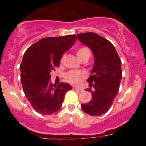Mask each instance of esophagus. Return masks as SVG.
Returning a JSON list of instances; mask_svg holds the SVG:
<instances>
[{
  "instance_id": "esophagus-1",
  "label": "esophagus",
  "mask_w": 146,
  "mask_h": 146,
  "mask_svg": "<svg viewBox=\"0 0 146 146\" xmlns=\"http://www.w3.org/2000/svg\"><path fill=\"white\" fill-rule=\"evenodd\" d=\"M73 88L74 90H78V91H79V92H82V88H78V87H76V86H73Z\"/></svg>"
}]
</instances>
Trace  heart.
<instances>
[{
	"label": "heart",
	"mask_w": 146,
	"mask_h": 146,
	"mask_svg": "<svg viewBox=\"0 0 146 146\" xmlns=\"http://www.w3.org/2000/svg\"><path fill=\"white\" fill-rule=\"evenodd\" d=\"M90 55V51L89 48L87 47H81L78 48L76 52V56L79 60H81L83 58H89ZM64 56L62 58L61 62L63 61ZM65 80L68 82L73 84H78L81 82L83 78H85V73L81 71H71L65 74Z\"/></svg>",
	"instance_id": "b5f03b06"
}]
</instances>
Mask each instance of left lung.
<instances>
[{"instance_id":"8db88e82","label":"left lung","mask_w":146,"mask_h":146,"mask_svg":"<svg viewBox=\"0 0 146 146\" xmlns=\"http://www.w3.org/2000/svg\"><path fill=\"white\" fill-rule=\"evenodd\" d=\"M78 39L91 50L94 65L87 80L92 100L81 104L84 113L100 116L106 113L118 93L122 78L121 62L111 42L93 32L79 33Z\"/></svg>"}]
</instances>
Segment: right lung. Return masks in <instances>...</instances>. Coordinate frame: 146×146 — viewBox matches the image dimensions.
I'll use <instances>...</instances> for the list:
<instances>
[{"mask_svg":"<svg viewBox=\"0 0 146 146\" xmlns=\"http://www.w3.org/2000/svg\"><path fill=\"white\" fill-rule=\"evenodd\" d=\"M76 38L75 35L44 38L24 53L20 66L23 91L34 110L41 115L58 111L66 93L72 89L68 83H51L50 73L59 66L64 53L73 46Z\"/></svg>","mask_w":146,"mask_h":146,"instance_id":"right-lung-1","label":"right lung"}]
</instances>
